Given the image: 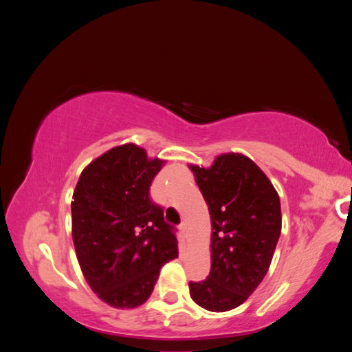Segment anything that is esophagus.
<instances>
[{
	"label": "esophagus",
	"mask_w": 352,
	"mask_h": 352,
	"mask_svg": "<svg viewBox=\"0 0 352 352\" xmlns=\"http://www.w3.org/2000/svg\"><path fill=\"white\" fill-rule=\"evenodd\" d=\"M179 229H180V232H182V235L186 238L188 236V223L186 221H182L180 223V226H179Z\"/></svg>",
	"instance_id": "1"
}]
</instances>
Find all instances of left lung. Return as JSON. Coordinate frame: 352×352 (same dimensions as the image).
Instances as JSON below:
<instances>
[{
  "label": "left lung",
  "mask_w": 352,
  "mask_h": 352,
  "mask_svg": "<svg viewBox=\"0 0 352 352\" xmlns=\"http://www.w3.org/2000/svg\"><path fill=\"white\" fill-rule=\"evenodd\" d=\"M210 210L211 270L189 282L192 300L208 311L241 305L267 273L282 230L280 199L252 160L223 154L210 168L190 166Z\"/></svg>",
  "instance_id": "8db88e82"
}]
</instances>
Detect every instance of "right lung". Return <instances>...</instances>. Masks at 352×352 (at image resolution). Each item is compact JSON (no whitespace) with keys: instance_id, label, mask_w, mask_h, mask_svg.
I'll list each match as a JSON object with an SVG mask.
<instances>
[{"instance_id":"add662e5","label":"right lung","mask_w":352,"mask_h":352,"mask_svg":"<svg viewBox=\"0 0 352 352\" xmlns=\"http://www.w3.org/2000/svg\"><path fill=\"white\" fill-rule=\"evenodd\" d=\"M163 162L126 144L83 170L72 201V233L91 289L116 308L150 298L160 269L177 258L176 228L164 220L150 186Z\"/></svg>"}]
</instances>
